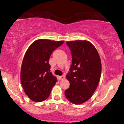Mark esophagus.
I'll use <instances>...</instances> for the list:
<instances>
[{"mask_svg": "<svg viewBox=\"0 0 124 124\" xmlns=\"http://www.w3.org/2000/svg\"><path fill=\"white\" fill-rule=\"evenodd\" d=\"M65 76L64 75H63V76H62L60 77V79L61 80H63V79H65Z\"/></svg>", "mask_w": 124, "mask_h": 124, "instance_id": "obj_1", "label": "esophagus"}]
</instances>
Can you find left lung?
I'll return each instance as SVG.
<instances>
[{
	"instance_id": "1",
	"label": "left lung",
	"mask_w": 124,
	"mask_h": 124,
	"mask_svg": "<svg viewBox=\"0 0 124 124\" xmlns=\"http://www.w3.org/2000/svg\"><path fill=\"white\" fill-rule=\"evenodd\" d=\"M67 44L72 54V64L66 76L70 86L65 95L72 103L81 104L91 98L98 86L101 59L95 47L88 41H67Z\"/></svg>"
}]
</instances>
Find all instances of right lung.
<instances>
[{
  "label": "right lung",
  "instance_id": "1",
  "mask_svg": "<svg viewBox=\"0 0 124 124\" xmlns=\"http://www.w3.org/2000/svg\"><path fill=\"white\" fill-rule=\"evenodd\" d=\"M63 41L36 40L26 51L21 68L20 79L25 93L31 100L41 102L50 94L57 78L50 72L49 59Z\"/></svg>",
  "mask_w": 124,
  "mask_h": 124
}]
</instances>
